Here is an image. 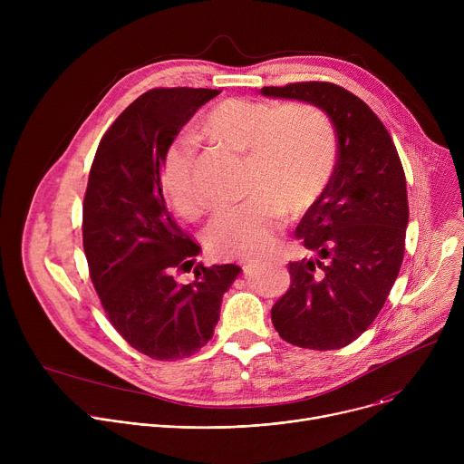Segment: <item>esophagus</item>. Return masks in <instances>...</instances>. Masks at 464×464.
I'll return each instance as SVG.
<instances>
[{"instance_id":"obj_1","label":"esophagus","mask_w":464,"mask_h":464,"mask_svg":"<svg viewBox=\"0 0 464 464\" xmlns=\"http://www.w3.org/2000/svg\"><path fill=\"white\" fill-rule=\"evenodd\" d=\"M262 264H266V262H264V260H247V262H244V270L246 272H249L251 268H258V266H262Z\"/></svg>"}]
</instances>
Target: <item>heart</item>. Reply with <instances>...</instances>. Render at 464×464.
<instances>
[{
  "label": "heart",
  "instance_id": "obj_1",
  "mask_svg": "<svg viewBox=\"0 0 464 464\" xmlns=\"http://www.w3.org/2000/svg\"><path fill=\"white\" fill-rule=\"evenodd\" d=\"M200 131L246 152V200L220 211L206 242L220 258L266 255L285 226L286 208L297 215L315 204L333 178L338 136L333 119L319 106H276L249 99H224L200 117ZM196 143L174 140L160 161L161 188L169 204L187 220L206 211V198L194 179Z\"/></svg>",
  "mask_w": 464,
  "mask_h": 464
}]
</instances>
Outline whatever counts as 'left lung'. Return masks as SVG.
I'll return each mask as SVG.
<instances>
[{
	"instance_id": "obj_1",
	"label": "left lung",
	"mask_w": 464,
	"mask_h": 464,
	"mask_svg": "<svg viewBox=\"0 0 464 464\" xmlns=\"http://www.w3.org/2000/svg\"><path fill=\"white\" fill-rule=\"evenodd\" d=\"M260 92L315 104L336 128L333 178L295 229L315 256L288 264L292 285L272 321L292 345L342 349L376 319L399 277L410 220L404 167L383 122L345 88L312 81Z\"/></svg>"
}]
</instances>
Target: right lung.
<instances>
[{
	"mask_svg": "<svg viewBox=\"0 0 464 464\" xmlns=\"http://www.w3.org/2000/svg\"><path fill=\"white\" fill-rule=\"evenodd\" d=\"M218 90L154 88L106 130L82 206V244L93 288L113 328L141 354L170 362L200 351L215 333L235 264L204 266L169 215L160 161L183 124ZM190 271L193 281L177 277Z\"/></svg>",
	"mask_w": 464,
	"mask_h": 464,
	"instance_id": "1",
	"label": "right lung"
}]
</instances>
